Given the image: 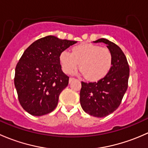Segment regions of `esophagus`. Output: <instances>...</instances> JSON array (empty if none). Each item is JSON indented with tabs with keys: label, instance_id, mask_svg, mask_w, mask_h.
I'll return each mask as SVG.
<instances>
[{
	"label": "esophagus",
	"instance_id": "esophagus-1",
	"mask_svg": "<svg viewBox=\"0 0 148 148\" xmlns=\"http://www.w3.org/2000/svg\"><path fill=\"white\" fill-rule=\"evenodd\" d=\"M74 78H73V77H70L69 78V83L71 82V81H72V80H74Z\"/></svg>",
	"mask_w": 148,
	"mask_h": 148
}]
</instances>
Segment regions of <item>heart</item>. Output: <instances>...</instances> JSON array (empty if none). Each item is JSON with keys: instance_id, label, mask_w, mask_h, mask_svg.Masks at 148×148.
<instances>
[{"instance_id": "heart-1", "label": "heart", "mask_w": 148, "mask_h": 148, "mask_svg": "<svg viewBox=\"0 0 148 148\" xmlns=\"http://www.w3.org/2000/svg\"><path fill=\"white\" fill-rule=\"evenodd\" d=\"M60 63L66 74H72L78 68L89 81H97L105 77L112 64L110 49L92 44H82L64 51L60 55Z\"/></svg>"}]
</instances>
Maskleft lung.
I'll use <instances>...</instances> for the list:
<instances>
[{
  "label": "left lung",
  "mask_w": 148,
  "mask_h": 148,
  "mask_svg": "<svg viewBox=\"0 0 148 148\" xmlns=\"http://www.w3.org/2000/svg\"><path fill=\"white\" fill-rule=\"evenodd\" d=\"M94 42L107 44L112 56V64L107 75L99 81L82 82L80 104L87 114L104 117L120 105L127 89L130 67L125 53L114 43L106 38H99Z\"/></svg>",
  "instance_id": "left-lung-1"
}]
</instances>
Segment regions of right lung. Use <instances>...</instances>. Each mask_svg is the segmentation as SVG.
Returning <instances> with one entry per match:
<instances>
[{
  "label": "right lung",
  "mask_w": 148,
  "mask_h": 148,
  "mask_svg": "<svg viewBox=\"0 0 148 148\" xmlns=\"http://www.w3.org/2000/svg\"><path fill=\"white\" fill-rule=\"evenodd\" d=\"M77 41L47 36L31 44L15 70L14 84L23 110L34 116L50 113L69 77L62 70L60 55Z\"/></svg>",
  "instance_id": "obj_1"
}]
</instances>
